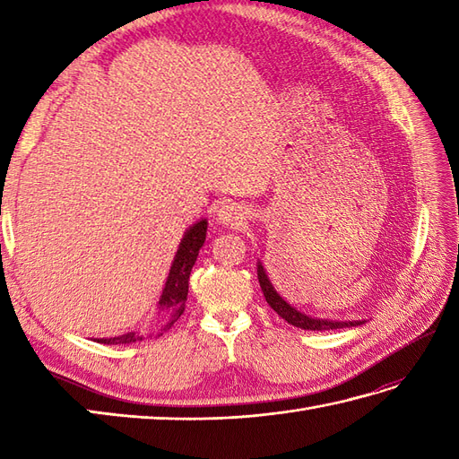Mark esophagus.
<instances>
[{"label": "esophagus", "instance_id": "obj_1", "mask_svg": "<svg viewBox=\"0 0 459 459\" xmlns=\"http://www.w3.org/2000/svg\"><path fill=\"white\" fill-rule=\"evenodd\" d=\"M217 221L224 227H238L245 221V212L237 203H222L217 209Z\"/></svg>", "mask_w": 459, "mask_h": 459}]
</instances>
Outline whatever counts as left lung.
Masks as SVG:
<instances>
[{"label":"left lung","instance_id":"8db88e82","mask_svg":"<svg viewBox=\"0 0 459 459\" xmlns=\"http://www.w3.org/2000/svg\"><path fill=\"white\" fill-rule=\"evenodd\" d=\"M258 281L260 288L264 291V298L268 301V306L276 311V314L286 319L290 325L299 327V329H309V331H325V329H343V327H355L365 324V321H333V319H319V317H309L306 314H301L296 307H291L284 298H280L278 291L272 286V281L268 280V274L264 266L258 262Z\"/></svg>","mask_w":459,"mask_h":459}]
</instances>
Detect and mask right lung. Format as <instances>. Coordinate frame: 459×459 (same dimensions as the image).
Here are the masks:
<instances>
[{
    "mask_svg": "<svg viewBox=\"0 0 459 459\" xmlns=\"http://www.w3.org/2000/svg\"><path fill=\"white\" fill-rule=\"evenodd\" d=\"M204 237H207V219H201L199 222H195L193 227L183 235L181 245L178 252H175L168 281H165V288L158 301V309H155V316L148 331H158V335H163V331L171 329L175 321L181 317V314L185 311V301H187L191 268L199 256ZM142 339H145L143 331H130V333H124L118 337H108V339L102 337L96 341L104 345H130V343H138Z\"/></svg>",
    "mask_w": 459,
    "mask_h": 459,
    "instance_id": "add662e5",
    "label": "right lung"
}]
</instances>
